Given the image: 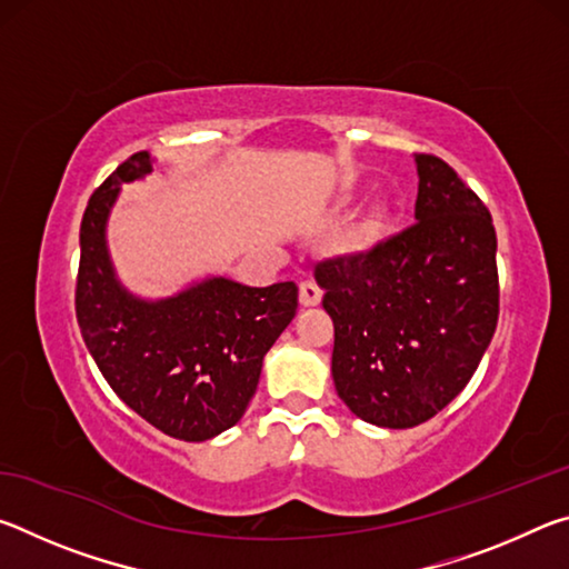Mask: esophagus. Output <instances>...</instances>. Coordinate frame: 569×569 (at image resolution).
<instances>
[{"label":"esophagus","instance_id":"34e87169","mask_svg":"<svg viewBox=\"0 0 569 569\" xmlns=\"http://www.w3.org/2000/svg\"><path fill=\"white\" fill-rule=\"evenodd\" d=\"M321 298H323V291L316 281H301V286H298V301H301L303 308L319 306Z\"/></svg>","mask_w":569,"mask_h":569}]
</instances>
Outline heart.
I'll use <instances>...</instances> for the list:
<instances>
[{
	"mask_svg": "<svg viewBox=\"0 0 569 569\" xmlns=\"http://www.w3.org/2000/svg\"><path fill=\"white\" fill-rule=\"evenodd\" d=\"M387 226H389V208H383V206L371 208L369 213H366L359 223L353 226V230L349 233V240H346V246H349L353 256L369 253V250L379 243V238L383 236Z\"/></svg>",
	"mask_w": 569,
	"mask_h": 569,
	"instance_id": "1",
	"label": "heart"
}]
</instances>
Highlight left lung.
I'll list each match as a JSON object with an SVG mask.
<instances>
[{"label": "left lung", "instance_id": "left-lung-1", "mask_svg": "<svg viewBox=\"0 0 569 569\" xmlns=\"http://www.w3.org/2000/svg\"><path fill=\"white\" fill-rule=\"evenodd\" d=\"M413 226L369 256L316 266L331 373L356 417L411 429L457 399L499 316L492 216L445 160L413 156Z\"/></svg>", "mask_w": 569, "mask_h": 569}]
</instances>
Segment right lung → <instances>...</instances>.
<instances>
[{
  "label": "right lung",
  "instance_id": "obj_1",
  "mask_svg": "<svg viewBox=\"0 0 569 569\" xmlns=\"http://www.w3.org/2000/svg\"><path fill=\"white\" fill-rule=\"evenodd\" d=\"M152 168L150 152H134L92 192L80 226L77 323L104 381L132 411L168 437L206 441L246 413L266 353L293 321L298 288L206 276L172 296L132 293L112 266L108 223L120 188Z\"/></svg>",
  "mask_w": 569,
  "mask_h": 569
}]
</instances>
